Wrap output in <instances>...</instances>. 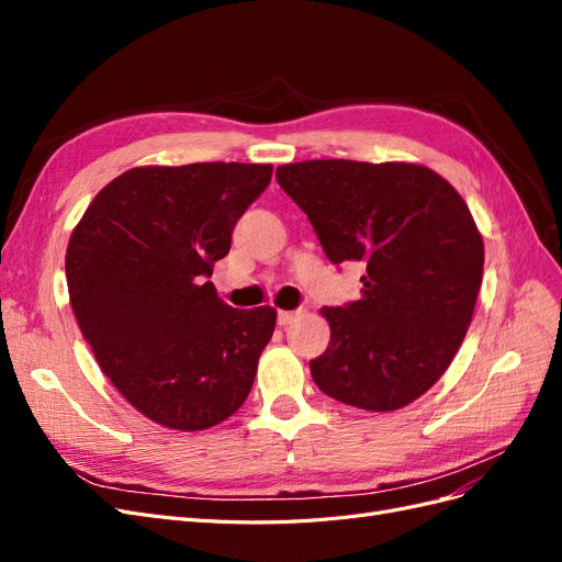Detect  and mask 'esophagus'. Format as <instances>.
<instances>
[{
  "mask_svg": "<svg viewBox=\"0 0 562 562\" xmlns=\"http://www.w3.org/2000/svg\"><path fill=\"white\" fill-rule=\"evenodd\" d=\"M300 310H295V312H285V310H281L279 312V316H277V321H279V326L281 328H288V326H291V323H295L297 318H300Z\"/></svg>",
  "mask_w": 562,
  "mask_h": 562,
  "instance_id": "34e87169",
  "label": "esophagus"
}]
</instances>
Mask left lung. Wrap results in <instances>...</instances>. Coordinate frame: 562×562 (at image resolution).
Wrapping results in <instances>:
<instances>
[{"mask_svg":"<svg viewBox=\"0 0 562 562\" xmlns=\"http://www.w3.org/2000/svg\"><path fill=\"white\" fill-rule=\"evenodd\" d=\"M333 265L363 262V295L323 307L330 342L310 363L316 386L389 413L452 363L483 281V236L454 187L417 164L314 159L277 168Z\"/></svg>","mask_w":562,"mask_h":562,"instance_id":"left-lung-1","label":"left lung"}]
</instances>
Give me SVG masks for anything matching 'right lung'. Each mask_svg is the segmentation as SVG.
Segmentation results:
<instances>
[{
	"mask_svg": "<svg viewBox=\"0 0 562 562\" xmlns=\"http://www.w3.org/2000/svg\"><path fill=\"white\" fill-rule=\"evenodd\" d=\"M269 180V164L131 168L67 244L83 339L119 394L166 429L215 427L250 394L277 310H234L209 279Z\"/></svg>",
	"mask_w": 562,
	"mask_h": 562,
	"instance_id": "add662e5",
	"label": "right lung"
}]
</instances>
